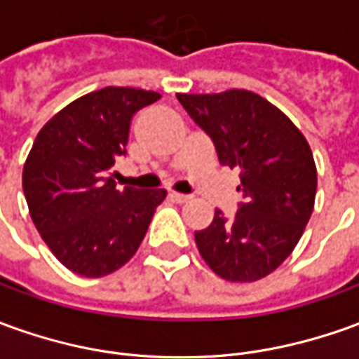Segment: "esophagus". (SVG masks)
<instances>
[{
	"mask_svg": "<svg viewBox=\"0 0 359 359\" xmlns=\"http://www.w3.org/2000/svg\"><path fill=\"white\" fill-rule=\"evenodd\" d=\"M170 199H172V201H175V203H187L191 197H189V195L175 194V191H172V194H170Z\"/></svg>",
	"mask_w": 359,
	"mask_h": 359,
	"instance_id": "34e87169",
	"label": "esophagus"
}]
</instances>
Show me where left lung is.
Segmentation results:
<instances>
[{
	"label": "left lung",
	"mask_w": 359,
	"mask_h": 359,
	"mask_svg": "<svg viewBox=\"0 0 359 359\" xmlns=\"http://www.w3.org/2000/svg\"><path fill=\"white\" fill-rule=\"evenodd\" d=\"M211 137L222 165L241 172L242 203L232 221L219 209L195 244L226 281L250 283L278 269L297 246L315 207L316 165L291 118L248 90L177 93Z\"/></svg>",
	"instance_id": "left-lung-1"
}]
</instances>
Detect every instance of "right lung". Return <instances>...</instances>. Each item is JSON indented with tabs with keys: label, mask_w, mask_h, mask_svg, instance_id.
<instances>
[{
	"label": "right lung",
	"mask_w": 359,
	"mask_h": 359,
	"mask_svg": "<svg viewBox=\"0 0 359 359\" xmlns=\"http://www.w3.org/2000/svg\"><path fill=\"white\" fill-rule=\"evenodd\" d=\"M160 93L103 88L81 95L41 128L23 168L36 231L62 266L103 278L135 256L165 189L117 187L115 158L127 152L130 121Z\"/></svg>",
	"instance_id": "1"
}]
</instances>
